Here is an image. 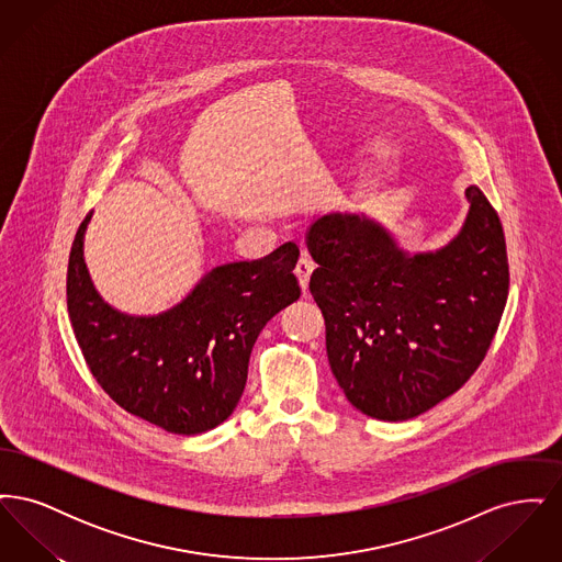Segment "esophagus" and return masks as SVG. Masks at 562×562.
Masks as SVG:
<instances>
[{
	"mask_svg": "<svg viewBox=\"0 0 562 562\" xmlns=\"http://www.w3.org/2000/svg\"><path fill=\"white\" fill-rule=\"evenodd\" d=\"M314 268H316V266H314V259L310 257L307 250H303V252H301V259H299V263H296V268H294V273H296L299 284H301L303 291H307V286H310V276H312Z\"/></svg>",
	"mask_w": 562,
	"mask_h": 562,
	"instance_id": "obj_1",
	"label": "esophagus"
}]
</instances>
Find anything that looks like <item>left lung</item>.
<instances>
[{
	"label": "left lung",
	"instance_id": "obj_1",
	"mask_svg": "<svg viewBox=\"0 0 562 562\" xmlns=\"http://www.w3.org/2000/svg\"><path fill=\"white\" fill-rule=\"evenodd\" d=\"M436 250L408 252L364 213L316 218L310 280L337 383L364 415L406 422L454 394L486 353L508 299L506 238L476 186Z\"/></svg>",
	"mask_w": 562,
	"mask_h": 562
}]
</instances>
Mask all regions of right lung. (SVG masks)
<instances>
[{
  "label": "right lung",
  "instance_id": "add662e5",
  "mask_svg": "<svg viewBox=\"0 0 562 562\" xmlns=\"http://www.w3.org/2000/svg\"><path fill=\"white\" fill-rule=\"evenodd\" d=\"M86 214L69 255L67 310L88 369L134 417L170 434L221 426L238 406L250 351L278 312L299 299V246L206 271L160 314L120 312L97 291L83 259Z\"/></svg>",
  "mask_w": 562,
  "mask_h": 562
}]
</instances>
